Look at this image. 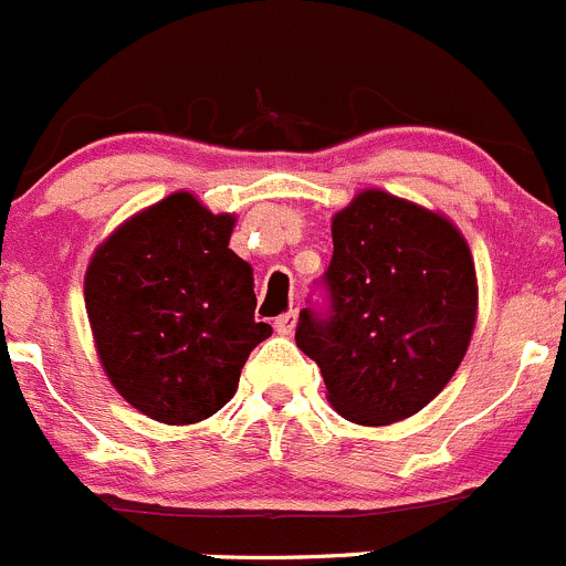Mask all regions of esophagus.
<instances>
[{"instance_id": "obj_1", "label": "esophagus", "mask_w": 566, "mask_h": 566, "mask_svg": "<svg viewBox=\"0 0 566 566\" xmlns=\"http://www.w3.org/2000/svg\"><path fill=\"white\" fill-rule=\"evenodd\" d=\"M294 327H297V311H289V314H280L277 319H274V331H277L280 336H292Z\"/></svg>"}]
</instances>
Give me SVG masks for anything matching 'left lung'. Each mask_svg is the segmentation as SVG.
I'll return each instance as SVG.
<instances>
[{
    "instance_id": "left-lung-1",
    "label": "left lung",
    "mask_w": 566,
    "mask_h": 566,
    "mask_svg": "<svg viewBox=\"0 0 566 566\" xmlns=\"http://www.w3.org/2000/svg\"><path fill=\"white\" fill-rule=\"evenodd\" d=\"M325 272L331 316L300 314L297 347L327 400L355 424L400 422L455 375L478 319V277L464 233L444 213L364 188L333 217Z\"/></svg>"
}]
</instances>
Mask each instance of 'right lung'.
I'll return each mask as SVG.
<instances>
[{
    "instance_id": "add662e5",
    "label": "right lung",
    "mask_w": 566,
    "mask_h": 566,
    "mask_svg": "<svg viewBox=\"0 0 566 566\" xmlns=\"http://www.w3.org/2000/svg\"><path fill=\"white\" fill-rule=\"evenodd\" d=\"M235 217L175 191L118 224L85 269V311L113 389L164 424L213 417L272 327L255 322Z\"/></svg>"
}]
</instances>
